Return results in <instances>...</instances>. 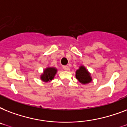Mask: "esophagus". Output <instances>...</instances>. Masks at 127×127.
<instances>
[{
  "label": "esophagus",
  "instance_id": "1",
  "mask_svg": "<svg viewBox=\"0 0 127 127\" xmlns=\"http://www.w3.org/2000/svg\"><path fill=\"white\" fill-rule=\"evenodd\" d=\"M63 68L64 70H69V68H68V66H63Z\"/></svg>",
  "mask_w": 127,
  "mask_h": 127
}]
</instances>
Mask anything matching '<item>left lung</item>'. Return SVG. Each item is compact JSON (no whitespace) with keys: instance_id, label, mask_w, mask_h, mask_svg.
Here are the masks:
<instances>
[{"instance_id":"8db88e82","label":"left lung","mask_w":127,"mask_h":127,"mask_svg":"<svg viewBox=\"0 0 127 127\" xmlns=\"http://www.w3.org/2000/svg\"><path fill=\"white\" fill-rule=\"evenodd\" d=\"M76 78L80 83L83 84L90 83L92 80L90 73L84 66H80L79 69L76 71Z\"/></svg>"}]
</instances>
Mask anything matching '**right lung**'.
<instances>
[{"label": "right lung", "instance_id": "obj_1", "mask_svg": "<svg viewBox=\"0 0 127 127\" xmlns=\"http://www.w3.org/2000/svg\"><path fill=\"white\" fill-rule=\"evenodd\" d=\"M57 69L54 67H47L43 70V73L41 75V80L43 82H48L53 79L57 74Z\"/></svg>", "mask_w": 127, "mask_h": 127}]
</instances>
